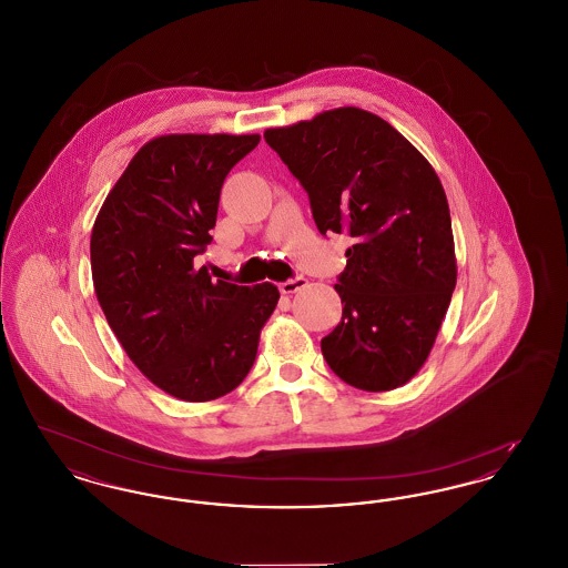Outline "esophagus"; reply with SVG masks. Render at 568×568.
Instances as JSON below:
<instances>
[{
	"mask_svg": "<svg viewBox=\"0 0 568 568\" xmlns=\"http://www.w3.org/2000/svg\"><path fill=\"white\" fill-rule=\"evenodd\" d=\"M304 285H306V278L304 276H296V278H290V281L281 283L278 290H281V294L292 296V294H296L300 290H304Z\"/></svg>",
	"mask_w": 568,
	"mask_h": 568,
	"instance_id": "obj_1",
	"label": "esophagus"
}]
</instances>
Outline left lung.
<instances>
[{"label": "left lung", "instance_id": "left-lung-1", "mask_svg": "<svg viewBox=\"0 0 568 568\" xmlns=\"http://www.w3.org/2000/svg\"><path fill=\"white\" fill-rule=\"evenodd\" d=\"M264 138L308 193L317 230L353 239L334 285L343 320L322 338L327 366L364 392L405 385L433 352L458 276L433 165L387 121L355 106Z\"/></svg>", "mask_w": 568, "mask_h": 568}]
</instances>
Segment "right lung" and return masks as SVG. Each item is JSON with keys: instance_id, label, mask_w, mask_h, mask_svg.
Here are the masks:
<instances>
[{"instance_id": "add662e5", "label": "right lung", "mask_w": 568, "mask_h": 568, "mask_svg": "<svg viewBox=\"0 0 568 568\" xmlns=\"http://www.w3.org/2000/svg\"><path fill=\"white\" fill-rule=\"evenodd\" d=\"M260 134L149 140L110 190L91 232L98 302L138 371L165 394L209 403L248 375L278 302L272 283L213 281L211 244L227 172Z\"/></svg>"}]
</instances>
